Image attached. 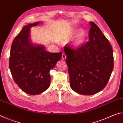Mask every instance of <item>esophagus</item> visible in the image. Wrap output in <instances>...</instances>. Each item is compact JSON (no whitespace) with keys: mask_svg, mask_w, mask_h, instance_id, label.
<instances>
[{"mask_svg":"<svg viewBox=\"0 0 123 123\" xmlns=\"http://www.w3.org/2000/svg\"><path fill=\"white\" fill-rule=\"evenodd\" d=\"M66 57H67V56H66V54H64V53H63V54H62V59H63V60L66 59Z\"/></svg>","mask_w":123,"mask_h":123,"instance_id":"34e87169","label":"esophagus"}]
</instances>
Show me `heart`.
<instances>
[{
  "label": "heart",
  "instance_id": "obj_1",
  "mask_svg": "<svg viewBox=\"0 0 123 123\" xmlns=\"http://www.w3.org/2000/svg\"><path fill=\"white\" fill-rule=\"evenodd\" d=\"M75 32V30L74 29L70 30L69 32L68 33L67 36L68 37H70L73 36ZM85 37V32L84 30H80L78 32V34H76L75 37L74 41V44L75 46H79L81 45L82 43L84 42V39Z\"/></svg>",
  "mask_w": 123,
  "mask_h": 123
}]
</instances>
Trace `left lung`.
Returning a JSON list of instances; mask_svg holds the SVG:
<instances>
[{
    "label": "left lung",
    "instance_id": "8db88e82",
    "mask_svg": "<svg viewBox=\"0 0 123 123\" xmlns=\"http://www.w3.org/2000/svg\"><path fill=\"white\" fill-rule=\"evenodd\" d=\"M89 41L77 49L64 47L70 85L83 95H93L105 88L113 69L111 44L94 22H89Z\"/></svg>",
    "mask_w": 123,
    "mask_h": 123
}]
</instances>
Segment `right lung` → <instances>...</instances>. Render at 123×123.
<instances>
[{"instance_id": "1", "label": "right lung", "mask_w": 123, "mask_h": 123, "mask_svg": "<svg viewBox=\"0 0 123 123\" xmlns=\"http://www.w3.org/2000/svg\"><path fill=\"white\" fill-rule=\"evenodd\" d=\"M38 22L24 26L12 43L9 68L14 81L27 94H41L50 84L49 72L61 59L62 53H50L42 45H34L29 39L31 27Z\"/></svg>"}]
</instances>
